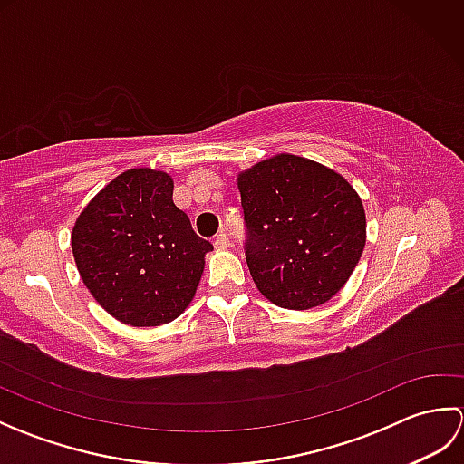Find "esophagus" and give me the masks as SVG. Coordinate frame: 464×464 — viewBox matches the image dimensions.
Instances as JSON below:
<instances>
[{"instance_id":"esophagus-1","label":"esophagus","mask_w":464,"mask_h":464,"mask_svg":"<svg viewBox=\"0 0 464 464\" xmlns=\"http://www.w3.org/2000/svg\"><path fill=\"white\" fill-rule=\"evenodd\" d=\"M213 245H215L217 251H223V249L229 247V237H227L225 233H219V235H217V237H215Z\"/></svg>"}]
</instances>
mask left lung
I'll list each match as a JSON object with an SVG mask.
<instances>
[{
  "instance_id": "1",
  "label": "left lung",
  "mask_w": 464,
  "mask_h": 464,
  "mask_svg": "<svg viewBox=\"0 0 464 464\" xmlns=\"http://www.w3.org/2000/svg\"><path fill=\"white\" fill-rule=\"evenodd\" d=\"M237 187L249 229L247 265L263 297L293 311L334 297L367 241L353 185L327 165L277 153L239 171Z\"/></svg>"
}]
</instances>
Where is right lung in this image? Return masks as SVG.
<instances>
[{"instance_id": "add662e5", "label": "right lung", "mask_w": 464, "mask_h": 464, "mask_svg": "<svg viewBox=\"0 0 464 464\" xmlns=\"http://www.w3.org/2000/svg\"><path fill=\"white\" fill-rule=\"evenodd\" d=\"M72 251L83 285L111 317L160 327L189 307L213 245L173 203V177L135 167L85 205Z\"/></svg>"}]
</instances>
